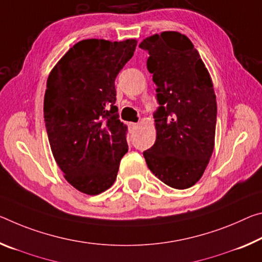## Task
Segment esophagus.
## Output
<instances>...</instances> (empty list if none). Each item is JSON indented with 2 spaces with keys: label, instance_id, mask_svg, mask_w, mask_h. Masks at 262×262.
<instances>
[{
  "label": "esophagus",
  "instance_id": "1",
  "mask_svg": "<svg viewBox=\"0 0 262 262\" xmlns=\"http://www.w3.org/2000/svg\"><path fill=\"white\" fill-rule=\"evenodd\" d=\"M129 127H130L132 130H135V129H138L139 124H138V123H134V122H130V123H129Z\"/></svg>",
  "mask_w": 262,
  "mask_h": 262
}]
</instances>
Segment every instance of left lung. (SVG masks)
I'll return each instance as SVG.
<instances>
[{"mask_svg":"<svg viewBox=\"0 0 262 262\" xmlns=\"http://www.w3.org/2000/svg\"><path fill=\"white\" fill-rule=\"evenodd\" d=\"M157 86L156 141L143 152L148 168L173 189L201 180L214 148L217 101L212 79L191 40L163 31L141 41Z\"/></svg>","mask_w":262,"mask_h":262,"instance_id":"1","label":"left lung"}]
</instances>
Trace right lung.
<instances>
[{"label": "right lung", "instance_id": "1", "mask_svg": "<svg viewBox=\"0 0 262 262\" xmlns=\"http://www.w3.org/2000/svg\"><path fill=\"white\" fill-rule=\"evenodd\" d=\"M136 44V39L80 40L49 74L44 119L52 155L65 180L90 196L113 185L128 151L127 126L114 105V81Z\"/></svg>", "mask_w": 262, "mask_h": 262}]
</instances>
